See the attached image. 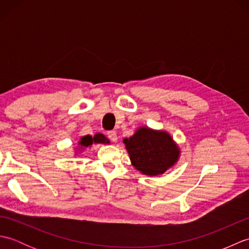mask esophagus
Masks as SVG:
<instances>
[{
    "label": "esophagus",
    "instance_id": "obj_1",
    "mask_svg": "<svg viewBox=\"0 0 249 249\" xmlns=\"http://www.w3.org/2000/svg\"><path fill=\"white\" fill-rule=\"evenodd\" d=\"M107 135H108V138L112 142L118 141V136H116V134L114 133V131H109Z\"/></svg>",
    "mask_w": 249,
    "mask_h": 249
}]
</instances>
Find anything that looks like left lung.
Segmentation results:
<instances>
[{"label":"left lung","instance_id":"left-lung-1","mask_svg":"<svg viewBox=\"0 0 249 249\" xmlns=\"http://www.w3.org/2000/svg\"><path fill=\"white\" fill-rule=\"evenodd\" d=\"M131 165L147 177L165 173L178 161L181 149L166 130L141 126L123 140Z\"/></svg>","mask_w":249,"mask_h":249}]
</instances>
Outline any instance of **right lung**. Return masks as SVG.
Masks as SVG:
<instances>
[{
    "label": "right lung",
    "mask_w": 249,
    "mask_h": 249,
    "mask_svg": "<svg viewBox=\"0 0 249 249\" xmlns=\"http://www.w3.org/2000/svg\"><path fill=\"white\" fill-rule=\"evenodd\" d=\"M110 144V140L107 138V137H105L103 134L100 133H96L94 136H83L80 138L78 142V147L77 150L75 151V155L77 154H80V153L86 149V147H91L93 144Z\"/></svg>",
    "instance_id": "add662e5"
}]
</instances>
